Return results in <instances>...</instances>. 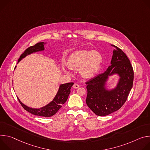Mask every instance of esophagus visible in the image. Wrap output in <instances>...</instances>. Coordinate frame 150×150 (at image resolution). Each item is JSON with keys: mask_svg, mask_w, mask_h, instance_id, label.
I'll use <instances>...</instances> for the list:
<instances>
[{"mask_svg": "<svg viewBox=\"0 0 150 150\" xmlns=\"http://www.w3.org/2000/svg\"><path fill=\"white\" fill-rule=\"evenodd\" d=\"M79 86H79L77 83H74V84L73 85V88H74V89H77V88H79Z\"/></svg>", "mask_w": 150, "mask_h": 150, "instance_id": "34e87169", "label": "esophagus"}]
</instances>
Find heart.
I'll list each match as a JSON object with an SVG mask.
<instances>
[{
	"mask_svg": "<svg viewBox=\"0 0 150 150\" xmlns=\"http://www.w3.org/2000/svg\"><path fill=\"white\" fill-rule=\"evenodd\" d=\"M102 59L101 54L96 51H79L70 57L67 64L71 70H80L83 77L89 79L99 71Z\"/></svg>",
	"mask_w": 150,
	"mask_h": 150,
	"instance_id": "heart-1",
	"label": "heart"
}]
</instances>
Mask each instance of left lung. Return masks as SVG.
Instances as JSON below:
<instances>
[{"label": "left lung", "instance_id": "8db88e82", "mask_svg": "<svg viewBox=\"0 0 150 150\" xmlns=\"http://www.w3.org/2000/svg\"><path fill=\"white\" fill-rule=\"evenodd\" d=\"M115 49L111 65L103 73L86 83L88 95L86 103L97 115L105 116L120 109L126 102L132 88L134 70L126 55L118 47ZM117 74L120 77L116 86L108 90L105 85L109 76Z\"/></svg>", "mask_w": 150, "mask_h": 150}]
</instances>
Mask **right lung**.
<instances>
[{
    "instance_id": "obj_1",
    "label": "right lung",
    "mask_w": 150,
    "mask_h": 150,
    "mask_svg": "<svg viewBox=\"0 0 150 150\" xmlns=\"http://www.w3.org/2000/svg\"><path fill=\"white\" fill-rule=\"evenodd\" d=\"M44 44H45L44 43V42H39L34 46H31L28 47L24 52V53L22 54L20 56L18 63L23 58H25L26 56L30 54L36 52L44 51ZM15 68L16 67L15 69ZM73 84L74 83H67L61 85L59 86L58 91L53 100L46 105L40 108H33L27 107V105L23 104L18 98V99L22 107L28 112L36 115L49 117L56 114L59 110V108L62 107V105L64 104L66 102V101L67 100L69 95L70 93V89Z\"/></svg>"
}]
</instances>
